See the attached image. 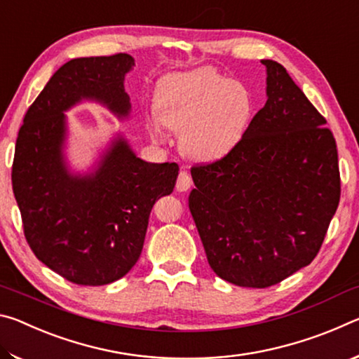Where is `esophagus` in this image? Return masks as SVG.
<instances>
[{
    "mask_svg": "<svg viewBox=\"0 0 359 359\" xmlns=\"http://www.w3.org/2000/svg\"><path fill=\"white\" fill-rule=\"evenodd\" d=\"M191 184H193V180L190 177V174H188L187 171H180L179 179H177V184H175V188H177V191L190 190Z\"/></svg>",
    "mask_w": 359,
    "mask_h": 359,
    "instance_id": "obj_1",
    "label": "esophagus"
}]
</instances>
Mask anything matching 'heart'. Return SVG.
Wrapping results in <instances>:
<instances>
[{
    "label": "heart",
    "mask_w": 359,
    "mask_h": 359,
    "mask_svg": "<svg viewBox=\"0 0 359 359\" xmlns=\"http://www.w3.org/2000/svg\"><path fill=\"white\" fill-rule=\"evenodd\" d=\"M253 107V93L244 82L199 68L161 82L147 128L155 141H165V126L180 131L182 154L193 161L214 163L244 139Z\"/></svg>",
    "instance_id": "obj_1"
}]
</instances>
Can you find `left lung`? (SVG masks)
<instances>
[{
	"label": "left lung",
	"instance_id": "left-lung-1",
	"mask_svg": "<svg viewBox=\"0 0 359 359\" xmlns=\"http://www.w3.org/2000/svg\"><path fill=\"white\" fill-rule=\"evenodd\" d=\"M266 66L267 101L241 144L193 166L188 208L215 274L267 288L317 257L340 199L337 147L326 120L287 69Z\"/></svg>",
	"mask_w": 359,
	"mask_h": 359
}]
</instances>
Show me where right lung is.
Instances as JSON below:
<instances>
[{"instance_id":"obj_1","label":"right lung","mask_w":359,"mask_h":359,"mask_svg":"<svg viewBox=\"0 0 359 359\" xmlns=\"http://www.w3.org/2000/svg\"><path fill=\"white\" fill-rule=\"evenodd\" d=\"M128 53L74 58L50 77L17 136L12 190L36 258L66 280L88 287L128 274L141 257L151 208L174 190L177 163H149L117 135L90 172H72L65 156V112L95 101L115 117L131 111Z\"/></svg>"}]
</instances>
